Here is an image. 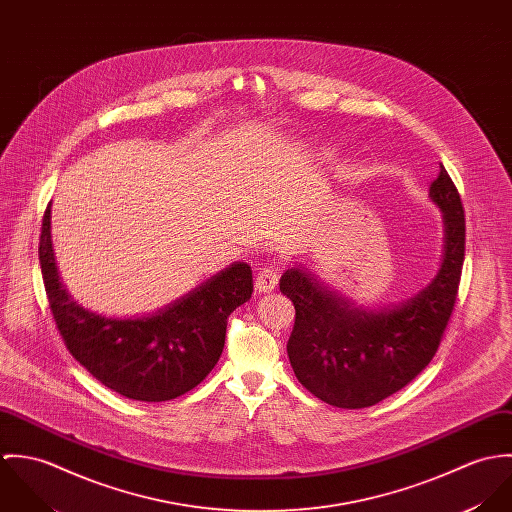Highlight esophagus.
I'll list each match as a JSON object with an SVG mask.
<instances>
[{"label":"esophagus","instance_id":"esophagus-1","mask_svg":"<svg viewBox=\"0 0 512 512\" xmlns=\"http://www.w3.org/2000/svg\"><path fill=\"white\" fill-rule=\"evenodd\" d=\"M280 280V272L274 266H264L256 276V290L260 293H270L276 290Z\"/></svg>","mask_w":512,"mask_h":512}]
</instances>
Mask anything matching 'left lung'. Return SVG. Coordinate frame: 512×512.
<instances>
[{"label":"left lung","mask_w":512,"mask_h":512,"mask_svg":"<svg viewBox=\"0 0 512 512\" xmlns=\"http://www.w3.org/2000/svg\"><path fill=\"white\" fill-rule=\"evenodd\" d=\"M445 220V254L436 280L402 305L380 311L353 307L301 268L280 290L295 307L288 355L297 380L337 408H368L412 382L438 351L451 319L465 260V211L441 165L430 187Z\"/></svg>","instance_id":"8db88e82"}]
</instances>
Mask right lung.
<instances>
[{
    "mask_svg": "<svg viewBox=\"0 0 512 512\" xmlns=\"http://www.w3.org/2000/svg\"><path fill=\"white\" fill-rule=\"evenodd\" d=\"M39 262L49 309L74 359L110 390L142 402L173 400L205 380L220 359L228 315L250 299L244 262L213 276L155 315L106 319L76 305L59 282L47 205Z\"/></svg>",
    "mask_w": 512,
    "mask_h": 512,
    "instance_id": "add662e5",
    "label": "right lung"
}]
</instances>
